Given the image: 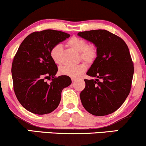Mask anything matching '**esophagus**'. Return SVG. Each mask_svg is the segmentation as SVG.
Segmentation results:
<instances>
[{"instance_id":"obj_1","label":"esophagus","mask_w":146,"mask_h":146,"mask_svg":"<svg viewBox=\"0 0 146 146\" xmlns=\"http://www.w3.org/2000/svg\"><path fill=\"white\" fill-rule=\"evenodd\" d=\"M71 80H72V82H75L76 81V80H77V79L72 78H71Z\"/></svg>"}]
</instances>
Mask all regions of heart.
<instances>
[{
    "label": "heart",
    "instance_id": "obj_1",
    "mask_svg": "<svg viewBox=\"0 0 146 146\" xmlns=\"http://www.w3.org/2000/svg\"><path fill=\"white\" fill-rule=\"evenodd\" d=\"M66 45L72 49L79 52L82 60L87 63H91L95 60L98 55L97 48L93 44H88L86 40L79 37L73 36L66 42ZM62 46L60 44L55 45L50 51V56L54 63L59 64L61 62ZM86 66L84 63L77 66H62L60 68L59 71L62 75L77 78L84 73Z\"/></svg>",
    "mask_w": 146,
    "mask_h": 146
}]
</instances>
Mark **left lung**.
Masks as SVG:
<instances>
[{
    "instance_id": "8db88e82",
    "label": "left lung",
    "mask_w": 146,
    "mask_h": 146,
    "mask_svg": "<svg viewBox=\"0 0 146 146\" xmlns=\"http://www.w3.org/2000/svg\"><path fill=\"white\" fill-rule=\"evenodd\" d=\"M97 48V58L86 75L80 93L84 108L96 116L114 113L125 102L131 88L134 66L127 44L121 38L104 29L78 33Z\"/></svg>"
}]
</instances>
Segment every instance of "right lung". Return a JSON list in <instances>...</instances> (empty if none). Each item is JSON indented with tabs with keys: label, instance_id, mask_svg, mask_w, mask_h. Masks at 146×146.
Segmentation results:
<instances>
[{
	"label": "right lung",
	"instance_id": "add662e5",
	"mask_svg": "<svg viewBox=\"0 0 146 146\" xmlns=\"http://www.w3.org/2000/svg\"><path fill=\"white\" fill-rule=\"evenodd\" d=\"M69 37L62 31L43 30L29 34L20 45L11 73L16 98L28 111L36 115L51 113L59 105L62 90L71 85L68 76L55 77L58 66L50 56L51 48ZM51 78V83L46 82Z\"/></svg>",
	"mask_w": 146,
	"mask_h": 146
}]
</instances>
